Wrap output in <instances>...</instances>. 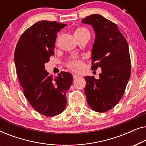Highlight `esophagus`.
Segmentation results:
<instances>
[{
  "mask_svg": "<svg viewBox=\"0 0 146 146\" xmlns=\"http://www.w3.org/2000/svg\"><path fill=\"white\" fill-rule=\"evenodd\" d=\"M79 77H80L79 76H78L76 74H73V78L74 79H77L78 78H79Z\"/></svg>",
  "mask_w": 146,
  "mask_h": 146,
  "instance_id": "1",
  "label": "esophagus"
}]
</instances>
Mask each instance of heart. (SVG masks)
<instances>
[{
	"mask_svg": "<svg viewBox=\"0 0 146 146\" xmlns=\"http://www.w3.org/2000/svg\"><path fill=\"white\" fill-rule=\"evenodd\" d=\"M90 33L88 30L85 29L83 27H78L74 31V36L75 37L78 38L82 36L86 35V34ZM84 65V62L80 60H73L68 63V67L74 71L78 72L82 68Z\"/></svg>",
	"mask_w": 146,
	"mask_h": 146,
	"instance_id": "heart-1",
	"label": "heart"
}]
</instances>
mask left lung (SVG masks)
<instances>
[{
  "mask_svg": "<svg viewBox=\"0 0 146 146\" xmlns=\"http://www.w3.org/2000/svg\"><path fill=\"white\" fill-rule=\"evenodd\" d=\"M82 23L91 25L95 32L92 70H102L98 79L85 76L86 96L93 110L105 112L119 102L130 77L128 44L117 25L102 15L94 14Z\"/></svg>",
  "mask_w": 146,
  "mask_h": 146,
  "instance_id": "1",
  "label": "left lung"
}]
</instances>
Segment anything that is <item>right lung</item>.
<instances>
[{
	"mask_svg": "<svg viewBox=\"0 0 146 146\" xmlns=\"http://www.w3.org/2000/svg\"><path fill=\"white\" fill-rule=\"evenodd\" d=\"M66 26L54 21L37 22L21 36L15 51L17 73L24 94L36 111L47 117L64 110L66 94L72 83L70 73L61 72L52 78L44 66L54 54L58 32Z\"/></svg>",
	"mask_w": 146,
	"mask_h": 146,
	"instance_id": "right-lung-1",
	"label": "right lung"
}]
</instances>
